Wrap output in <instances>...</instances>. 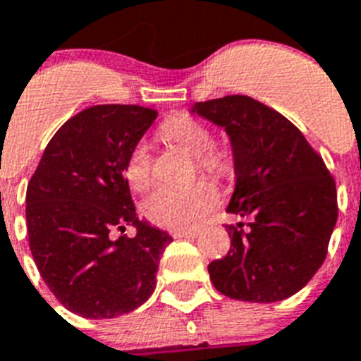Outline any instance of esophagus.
<instances>
[{"label":"esophagus","instance_id":"obj_1","mask_svg":"<svg viewBox=\"0 0 361 361\" xmlns=\"http://www.w3.org/2000/svg\"><path fill=\"white\" fill-rule=\"evenodd\" d=\"M200 235L198 227H192V229H180V231L172 233L174 238H196Z\"/></svg>","mask_w":361,"mask_h":361}]
</instances>
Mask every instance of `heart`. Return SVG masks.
<instances>
[{
    "label": "heart",
    "mask_w": 361,
    "mask_h": 361,
    "mask_svg": "<svg viewBox=\"0 0 361 361\" xmlns=\"http://www.w3.org/2000/svg\"><path fill=\"white\" fill-rule=\"evenodd\" d=\"M161 135L196 157L200 171L214 178L229 172V159L214 150L209 130L187 115H172L163 123ZM124 178L130 189L145 190L150 185V154L147 145H137L124 165ZM218 204V192L209 183L192 187H161L143 202L145 216L166 229H183L198 224Z\"/></svg>",
    "instance_id": "1"
}]
</instances>
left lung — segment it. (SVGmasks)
I'll return each mask as SVG.
<instances>
[{
  "label": "left lung",
  "mask_w": 361,
  "mask_h": 361,
  "mask_svg": "<svg viewBox=\"0 0 361 361\" xmlns=\"http://www.w3.org/2000/svg\"><path fill=\"white\" fill-rule=\"evenodd\" d=\"M190 114L226 130L235 190L227 213L250 220L226 226L231 250L209 264L220 293L275 302L298 293L326 257L338 220L334 178L284 115L246 95L196 102Z\"/></svg>",
  "instance_id": "8db88e82"
}]
</instances>
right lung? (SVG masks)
<instances>
[{
    "label": "right lung",
    "mask_w": 361,
    "mask_h": 361,
    "mask_svg": "<svg viewBox=\"0 0 361 361\" xmlns=\"http://www.w3.org/2000/svg\"><path fill=\"white\" fill-rule=\"evenodd\" d=\"M157 117L154 108L92 106L63 123L27 185L32 259L73 314L110 319L141 307L156 288L172 237L139 220L124 165ZM136 227L117 241L111 231Z\"/></svg>",
    "instance_id": "add662e5"
}]
</instances>
